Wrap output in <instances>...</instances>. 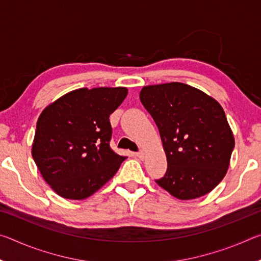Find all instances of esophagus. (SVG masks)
Returning a JSON list of instances; mask_svg holds the SVG:
<instances>
[{
    "label": "esophagus",
    "instance_id": "esophagus-1",
    "mask_svg": "<svg viewBox=\"0 0 261 261\" xmlns=\"http://www.w3.org/2000/svg\"><path fill=\"white\" fill-rule=\"evenodd\" d=\"M144 155H145V153H144L143 151H139V152H137V153H136V156L138 158V159H140V160H143V159H144Z\"/></svg>",
    "mask_w": 261,
    "mask_h": 261
}]
</instances>
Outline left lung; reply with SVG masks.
Here are the masks:
<instances>
[{"mask_svg": "<svg viewBox=\"0 0 261 261\" xmlns=\"http://www.w3.org/2000/svg\"><path fill=\"white\" fill-rule=\"evenodd\" d=\"M140 101L158 125L167 171L155 182L178 199L211 192L226 175L235 140L218 101L183 83L143 87Z\"/></svg>", "mask_w": 261, "mask_h": 261, "instance_id": "obj_1", "label": "left lung"}]
</instances>
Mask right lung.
Instances as JSON below:
<instances>
[{
  "mask_svg": "<svg viewBox=\"0 0 261 261\" xmlns=\"http://www.w3.org/2000/svg\"><path fill=\"white\" fill-rule=\"evenodd\" d=\"M126 94L125 87L79 88L57 99L39 116L32 156L43 179L61 197H90L126 159L110 147L109 121Z\"/></svg>",
  "mask_w": 261,
  "mask_h": 261,
  "instance_id": "1",
  "label": "right lung"
}]
</instances>
